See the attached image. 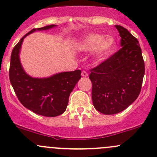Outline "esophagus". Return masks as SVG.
Segmentation results:
<instances>
[{
  "label": "esophagus",
  "instance_id": "34e87169",
  "mask_svg": "<svg viewBox=\"0 0 157 157\" xmlns=\"http://www.w3.org/2000/svg\"><path fill=\"white\" fill-rule=\"evenodd\" d=\"M81 75H82V77H88V73L86 72V71H82V73H81Z\"/></svg>",
  "mask_w": 157,
  "mask_h": 157
}]
</instances>
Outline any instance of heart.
<instances>
[{
  "label": "heart",
  "mask_w": 157,
  "mask_h": 157,
  "mask_svg": "<svg viewBox=\"0 0 157 157\" xmlns=\"http://www.w3.org/2000/svg\"><path fill=\"white\" fill-rule=\"evenodd\" d=\"M116 47V40L112 36L90 34L83 37L77 45V49L82 52L94 51V58L97 61H103L112 54Z\"/></svg>",
  "instance_id": "heart-1"
}]
</instances>
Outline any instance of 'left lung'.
I'll list each match as a JSON object with an SVG mask.
<instances>
[{"label":"left lung","instance_id":"8db88e82","mask_svg":"<svg viewBox=\"0 0 157 157\" xmlns=\"http://www.w3.org/2000/svg\"><path fill=\"white\" fill-rule=\"evenodd\" d=\"M121 48L92 69V100L105 115L122 112L138 97L144 76V61L138 41L128 29L116 25Z\"/></svg>","mask_w":157,"mask_h":157}]
</instances>
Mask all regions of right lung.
<instances>
[{
    "mask_svg": "<svg viewBox=\"0 0 157 157\" xmlns=\"http://www.w3.org/2000/svg\"><path fill=\"white\" fill-rule=\"evenodd\" d=\"M50 25L32 29L25 35L12 51L10 57V81L20 102L29 110L45 117H55L64 113L68 104L69 96L81 78V71H67L39 78L29 76L20 62V52L23 39L36 31L56 27Z\"/></svg>",
    "mask_w": 157,
    "mask_h": 157,
    "instance_id": "1",
    "label": "right lung"
}]
</instances>
